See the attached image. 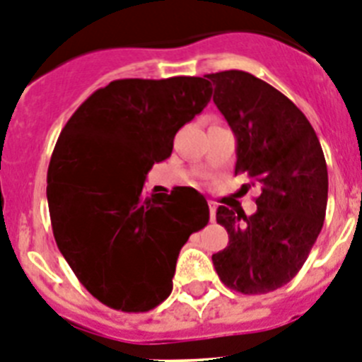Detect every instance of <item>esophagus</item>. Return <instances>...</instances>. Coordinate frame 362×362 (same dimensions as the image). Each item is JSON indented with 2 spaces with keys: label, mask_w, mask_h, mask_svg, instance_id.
Masks as SVG:
<instances>
[{
  "label": "esophagus",
  "mask_w": 362,
  "mask_h": 362,
  "mask_svg": "<svg viewBox=\"0 0 362 362\" xmlns=\"http://www.w3.org/2000/svg\"><path fill=\"white\" fill-rule=\"evenodd\" d=\"M215 214H217V206H215L214 202H209V218H211V221H215Z\"/></svg>",
  "instance_id": "1"
}]
</instances>
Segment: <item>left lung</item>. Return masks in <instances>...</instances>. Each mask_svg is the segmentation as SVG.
<instances>
[{
  "label": "left lung",
  "instance_id": "8db88e82",
  "mask_svg": "<svg viewBox=\"0 0 362 362\" xmlns=\"http://www.w3.org/2000/svg\"><path fill=\"white\" fill-rule=\"evenodd\" d=\"M214 103L238 139L235 173L261 189L256 214L218 206L228 247L211 256L218 278L243 294L289 284L324 224L327 167L315 130L289 97L247 71L209 73Z\"/></svg>",
  "mask_w": 362,
  "mask_h": 362
}]
</instances>
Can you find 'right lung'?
Segmentation results:
<instances>
[{
    "label": "right lung",
    "mask_w": 362,
    "mask_h": 362,
    "mask_svg": "<svg viewBox=\"0 0 362 362\" xmlns=\"http://www.w3.org/2000/svg\"><path fill=\"white\" fill-rule=\"evenodd\" d=\"M209 99L211 83L202 77L121 78L88 97L60 132L47 169L54 241L108 308L145 313L162 303L180 248L208 224L197 189L147 197L144 184Z\"/></svg>",
    "instance_id": "1"
}]
</instances>
